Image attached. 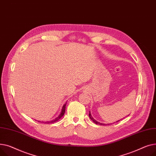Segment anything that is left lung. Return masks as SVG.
Listing matches in <instances>:
<instances>
[{"label":"left lung","mask_w":156,"mask_h":156,"mask_svg":"<svg viewBox=\"0 0 156 156\" xmlns=\"http://www.w3.org/2000/svg\"><path fill=\"white\" fill-rule=\"evenodd\" d=\"M128 116H129V115H128ZM89 118H90V120H92L94 123H95L96 124H98V125H106V124H105V123H100V122H98V121H96V120H95V119H94L93 118V117L92 116V115H90V112H89ZM120 120H118V121H117V122H119V121H120ZM109 124H112V123H108L107 125H109Z\"/></svg>","instance_id":"obj_1"}]
</instances>
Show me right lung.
<instances>
[{
    "instance_id": "right-lung-1",
    "label": "right lung",
    "mask_w": 156,
    "mask_h": 156,
    "mask_svg": "<svg viewBox=\"0 0 156 156\" xmlns=\"http://www.w3.org/2000/svg\"><path fill=\"white\" fill-rule=\"evenodd\" d=\"M66 105H67V103L63 105V107H62V111H61L60 113L59 114V115H58V116H57L55 118H54L53 120H50V121H47V122H43V121L41 122V121H38V120H37V121H38V122H43V123H55V122H57L58 120H59L63 116V115L65 114Z\"/></svg>"
}]
</instances>
